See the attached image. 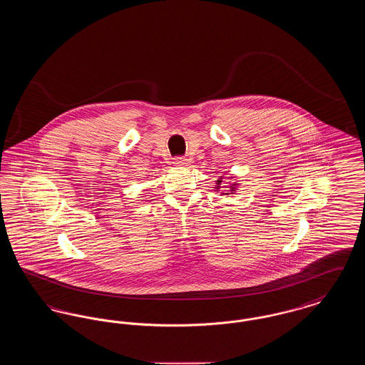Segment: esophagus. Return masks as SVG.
I'll return each instance as SVG.
<instances>
[{
    "label": "esophagus",
    "instance_id": "obj_1",
    "mask_svg": "<svg viewBox=\"0 0 365 365\" xmlns=\"http://www.w3.org/2000/svg\"><path fill=\"white\" fill-rule=\"evenodd\" d=\"M174 164H176V165H185V164H187V158L182 156L175 157Z\"/></svg>",
    "mask_w": 365,
    "mask_h": 365
}]
</instances>
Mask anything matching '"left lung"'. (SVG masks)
Returning <instances> with one entry per match:
<instances>
[{
  "instance_id": "1",
  "label": "left lung",
  "mask_w": 365,
  "mask_h": 365,
  "mask_svg": "<svg viewBox=\"0 0 365 365\" xmlns=\"http://www.w3.org/2000/svg\"><path fill=\"white\" fill-rule=\"evenodd\" d=\"M217 182H219V183H220V182H222V180H217ZM232 186H234V185H232Z\"/></svg>"
}]
</instances>
